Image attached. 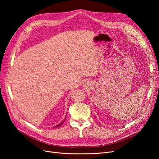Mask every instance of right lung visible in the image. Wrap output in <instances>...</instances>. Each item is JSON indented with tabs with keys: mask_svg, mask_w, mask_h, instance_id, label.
Wrapping results in <instances>:
<instances>
[{
	"mask_svg": "<svg viewBox=\"0 0 159 159\" xmlns=\"http://www.w3.org/2000/svg\"><path fill=\"white\" fill-rule=\"evenodd\" d=\"M64 123V121H62L61 123H60V124H58V125H56V127H60V126H61V125H62V124H63Z\"/></svg>",
	"mask_w": 159,
	"mask_h": 159,
	"instance_id": "obj_1",
	"label": "right lung"
}]
</instances>
